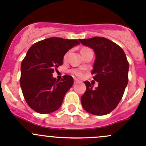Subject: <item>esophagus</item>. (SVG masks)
<instances>
[{"instance_id": "obj_1", "label": "esophagus", "mask_w": 146, "mask_h": 146, "mask_svg": "<svg viewBox=\"0 0 146 146\" xmlns=\"http://www.w3.org/2000/svg\"><path fill=\"white\" fill-rule=\"evenodd\" d=\"M80 83V80H78V79H75V80H74V83H75V84H77V83Z\"/></svg>"}]
</instances>
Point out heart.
I'll use <instances>...</instances> for the list:
<instances>
[{"instance_id": "obj_1", "label": "heart", "mask_w": 146, "mask_h": 146, "mask_svg": "<svg viewBox=\"0 0 146 146\" xmlns=\"http://www.w3.org/2000/svg\"><path fill=\"white\" fill-rule=\"evenodd\" d=\"M86 48H83L81 50H85V49ZM70 73L78 78H82L83 76V71L81 70V69H78V68L71 69V70H70Z\"/></svg>"}]
</instances>
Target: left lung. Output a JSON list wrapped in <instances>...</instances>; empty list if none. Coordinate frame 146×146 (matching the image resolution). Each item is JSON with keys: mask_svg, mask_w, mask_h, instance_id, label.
Masks as SVG:
<instances>
[{"mask_svg": "<svg viewBox=\"0 0 146 146\" xmlns=\"http://www.w3.org/2000/svg\"><path fill=\"white\" fill-rule=\"evenodd\" d=\"M83 45L93 49L96 58L91 74L98 86L85 81L86 90L81 96L82 106L96 115L108 114L121 101L128 82L129 63L123 50L103 37L79 39Z\"/></svg>", "mask_w": 146, "mask_h": 146, "instance_id": "obj_1", "label": "left lung"}]
</instances>
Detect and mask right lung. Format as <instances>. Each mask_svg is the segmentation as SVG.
I'll use <instances>...</instances> for the list:
<instances>
[{
  "label": "right lung",
  "instance_id": "right-lung-1",
  "mask_svg": "<svg viewBox=\"0 0 146 146\" xmlns=\"http://www.w3.org/2000/svg\"><path fill=\"white\" fill-rule=\"evenodd\" d=\"M79 43L76 39L53 37L34 43L28 49L21 63L20 84L27 104L34 111L47 114L60 107L73 78L66 75L59 81L52 75L63 65L68 50Z\"/></svg>",
  "mask_w": 146,
  "mask_h": 146
}]
</instances>
